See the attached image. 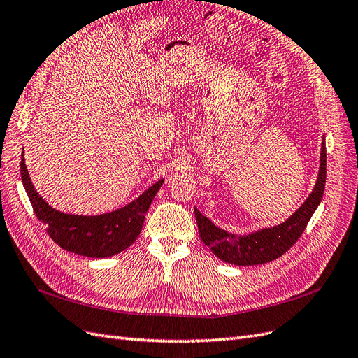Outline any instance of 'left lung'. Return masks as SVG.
I'll return each instance as SVG.
<instances>
[{
    "label": "left lung",
    "instance_id": "left-lung-1",
    "mask_svg": "<svg viewBox=\"0 0 358 358\" xmlns=\"http://www.w3.org/2000/svg\"><path fill=\"white\" fill-rule=\"evenodd\" d=\"M326 138L322 137L315 187L305 203L282 224L266 227V229H259L249 234H234L220 229L218 225H215L209 218L200 213L197 208H194L201 242L209 246L210 251L222 262L234 266L264 264L284 255L299 241L322 200L324 187H326Z\"/></svg>",
    "mask_w": 358,
    "mask_h": 358
}]
</instances>
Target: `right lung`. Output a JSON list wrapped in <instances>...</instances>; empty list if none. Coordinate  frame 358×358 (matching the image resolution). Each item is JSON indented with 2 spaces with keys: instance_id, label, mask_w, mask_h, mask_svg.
<instances>
[{
  "instance_id": "add662e5",
  "label": "right lung",
  "mask_w": 358,
  "mask_h": 358,
  "mask_svg": "<svg viewBox=\"0 0 358 358\" xmlns=\"http://www.w3.org/2000/svg\"><path fill=\"white\" fill-rule=\"evenodd\" d=\"M20 176L38 221L48 225L52 241L69 252L91 258H107L133 245L145 222V215L164 179H159L142 196L121 209L103 215H71L53 209L38 196L20 155Z\"/></svg>"
}]
</instances>
